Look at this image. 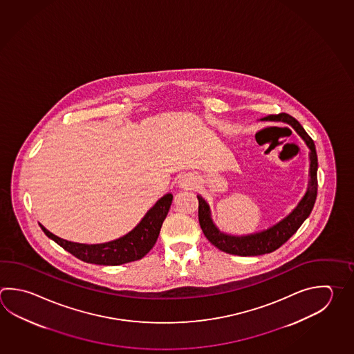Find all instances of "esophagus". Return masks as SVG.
<instances>
[{
    "label": "esophagus",
    "instance_id": "1",
    "mask_svg": "<svg viewBox=\"0 0 354 354\" xmlns=\"http://www.w3.org/2000/svg\"><path fill=\"white\" fill-rule=\"evenodd\" d=\"M194 184H195V180H194L192 176H181L180 180H179V185L181 187H192Z\"/></svg>",
    "mask_w": 354,
    "mask_h": 354
}]
</instances>
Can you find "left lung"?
Segmentation results:
<instances>
[{"mask_svg":"<svg viewBox=\"0 0 354 354\" xmlns=\"http://www.w3.org/2000/svg\"><path fill=\"white\" fill-rule=\"evenodd\" d=\"M261 121L284 122L293 127L294 131L299 135L301 140L304 141V144L309 149V180H308L307 192L304 194V196L300 199L298 205L294 207L287 216H284L281 221L275 223L272 227L263 229L261 232L244 234V235H233V234L221 232L213 221L212 210L207 201L201 195H198L199 223H201V230L207 236V241L221 252L233 254V255H241V257H252V255L254 257V255L272 253L275 249L281 247L299 229L303 221L309 216L317 199V190H318V180H317L318 158H317L315 145L303 127L288 113L269 115L261 119Z\"/></svg>","mask_w":354,"mask_h":354,"instance_id":"8db88e82","label":"left lung"}]
</instances>
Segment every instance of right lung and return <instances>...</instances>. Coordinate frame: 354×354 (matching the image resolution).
<instances>
[{
  "instance_id": "obj_1",
  "label": "right lung",
  "mask_w": 354,
  "mask_h": 354,
  "mask_svg": "<svg viewBox=\"0 0 354 354\" xmlns=\"http://www.w3.org/2000/svg\"><path fill=\"white\" fill-rule=\"evenodd\" d=\"M171 201L173 194H165L147 210L144 218L133 230L115 241L100 244H84L65 241L48 232L44 225L40 224V227L50 239H53L80 261L99 266H121L130 261H139L150 252V249L158 241L162 221L167 218Z\"/></svg>"
}]
</instances>
